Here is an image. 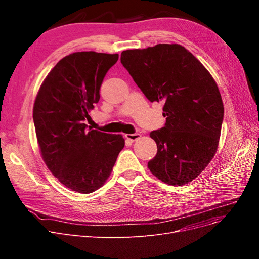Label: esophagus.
I'll return each instance as SVG.
<instances>
[{
    "mask_svg": "<svg viewBox=\"0 0 259 259\" xmlns=\"http://www.w3.org/2000/svg\"><path fill=\"white\" fill-rule=\"evenodd\" d=\"M125 138H126L128 141H130V142H134V141H137V140H139V139L141 138V134H140V133L126 134V135H125Z\"/></svg>",
    "mask_w": 259,
    "mask_h": 259,
    "instance_id": "34e87169",
    "label": "esophagus"
}]
</instances>
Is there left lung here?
I'll use <instances>...</instances> for the list:
<instances>
[{
  "mask_svg": "<svg viewBox=\"0 0 259 259\" xmlns=\"http://www.w3.org/2000/svg\"><path fill=\"white\" fill-rule=\"evenodd\" d=\"M120 63L149 101L165 104V126L150 132L157 153L148 168L168 185L193 181L213 158L222 131L224 105L212 75L179 44L122 51Z\"/></svg>",
  "mask_w": 259,
  "mask_h": 259,
  "instance_id": "8db88e82",
  "label": "left lung"
}]
</instances>
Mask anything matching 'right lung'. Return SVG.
Wrapping results in <instances>:
<instances>
[{"instance_id":"right-lung-1","label":"right lung","mask_w":259,"mask_h":259,"mask_svg":"<svg viewBox=\"0 0 259 259\" xmlns=\"http://www.w3.org/2000/svg\"><path fill=\"white\" fill-rule=\"evenodd\" d=\"M118 54L74 52L63 58L45 78L33 106V122L43 159L72 191L88 194L101 188L125 146L120 134L87 128L89 111Z\"/></svg>"}]
</instances>
